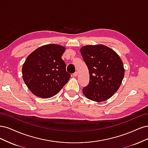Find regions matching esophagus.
I'll use <instances>...</instances> for the list:
<instances>
[{
  "mask_svg": "<svg viewBox=\"0 0 148 148\" xmlns=\"http://www.w3.org/2000/svg\"><path fill=\"white\" fill-rule=\"evenodd\" d=\"M73 75L74 76V77H77V76L78 75V73H77V72H75V73L73 74Z\"/></svg>",
  "mask_w": 148,
  "mask_h": 148,
  "instance_id": "obj_1",
  "label": "esophagus"
}]
</instances>
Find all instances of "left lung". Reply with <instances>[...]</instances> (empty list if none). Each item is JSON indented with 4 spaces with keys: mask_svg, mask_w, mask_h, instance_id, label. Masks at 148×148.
<instances>
[{
    "mask_svg": "<svg viewBox=\"0 0 148 148\" xmlns=\"http://www.w3.org/2000/svg\"><path fill=\"white\" fill-rule=\"evenodd\" d=\"M80 51L90 75L89 84L82 90L84 95L94 101H106L117 91L124 77L121 58L102 44L83 46Z\"/></svg>",
    "mask_w": 148,
    "mask_h": 148,
    "instance_id": "left-lung-1",
    "label": "left lung"
}]
</instances>
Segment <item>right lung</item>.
<instances>
[{
    "label": "right lung",
    "instance_id": "obj_1",
    "mask_svg": "<svg viewBox=\"0 0 148 148\" xmlns=\"http://www.w3.org/2000/svg\"><path fill=\"white\" fill-rule=\"evenodd\" d=\"M64 47L41 46L28 55L22 67L24 82L36 96L49 98L58 93L71 77L61 56Z\"/></svg>",
    "mask_w": 148,
    "mask_h": 148
}]
</instances>
